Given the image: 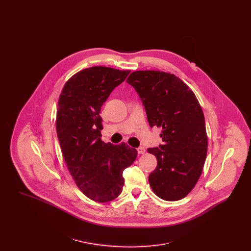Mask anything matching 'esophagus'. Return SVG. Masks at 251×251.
I'll return each mask as SVG.
<instances>
[{
  "label": "esophagus",
  "mask_w": 251,
  "mask_h": 251,
  "mask_svg": "<svg viewBox=\"0 0 251 251\" xmlns=\"http://www.w3.org/2000/svg\"><path fill=\"white\" fill-rule=\"evenodd\" d=\"M137 152H138L139 154H144V153L146 152V149H145L144 147H139V148L137 149Z\"/></svg>",
  "instance_id": "34e87169"
}]
</instances>
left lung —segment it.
Returning a JSON list of instances; mask_svg holds the SVG:
<instances>
[{"mask_svg":"<svg viewBox=\"0 0 251 251\" xmlns=\"http://www.w3.org/2000/svg\"><path fill=\"white\" fill-rule=\"evenodd\" d=\"M127 83L142 100L151 128H162L164 144L150 148L157 167L150 176L160 199L176 201L186 197L200 179L208 138L201 104L191 89L174 74L157 71L131 73Z\"/></svg>","mask_w":251,"mask_h":251,"instance_id":"left-lung-1","label":"left lung"}]
</instances>
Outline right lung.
Instances as JSON below:
<instances>
[{
	"instance_id": "right-lung-1",
	"label": "right lung",
	"mask_w": 251,
	"mask_h": 251,
	"mask_svg": "<svg viewBox=\"0 0 251 251\" xmlns=\"http://www.w3.org/2000/svg\"><path fill=\"white\" fill-rule=\"evenodd\" d=\"M130 72L101 66L85 69L66 83L58 100L56 131L65 162L80 190L97 202L120 196L123 170L137 155L125 143L100 139L101 106Z\"/></svg>"
}]
</instances>
